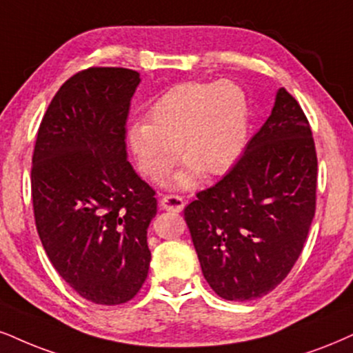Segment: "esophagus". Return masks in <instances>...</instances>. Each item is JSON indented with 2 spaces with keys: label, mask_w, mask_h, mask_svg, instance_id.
I'll return each mask as SVG.
<instances>
[{
  "label": "esophagus",
  "mask_w": 353,
  "mask_h": 353,
  "mask_svg": "<svg viewBox=\"0 0 353 353\" xmlns=\"http://www.w3.org/2000/svg\"><path fill=\"white\" fill-rule=\"evenodd\" d=\"M160 206H162V210H165V211L180 212L181 210H183L185 201H183V198L176 196V194H165V196L160 199Z\"/></svg>",
  "instance_id": "esophagus-1"
}]
</instances>
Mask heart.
Here are the masks:
<instances>
[{
    "label": "heart",
    "instance_id": "obj_1",
    "mask_svg": "<svg viewBox=\"0 0 353 353\" xmlns=\"http://www.w3.org/2000/svg\"><path fill=\"white\" fill-rule=\"evenodd\" d=\"M249 132V104L232 81H185L165 91L149 108L147 123L128 129L137 168L154 183L163 181L178 160H186L175 178L190 188L199 173L223 175L242 155Z\"/></svg>",
    "mask_w": 353,
    "mask_h": 353
}]
</instances>
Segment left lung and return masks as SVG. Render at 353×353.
<instances>
[{"label": "left lung", "mask_w": 353, "mask_h": 353, "mask_svg": "<svg viewBox=\"0 0 353 353\" xmlns=\"http://www.w3.org/2000/svg\"><path fill=\"white\" fill-rule=\"evenodd\" d=\"M316 185L311 125L280 88L237 163L185 208L203 275L216 294L252 301L285 280L310 232Z\"/></svg>", "instance_id": "8db88e82"}]
</instances>
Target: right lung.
Masks as SVG:
<instances>
[{"label": "right lung", "mask_w": 353, "mask_h": 353, "mask_svg": "<svg viewBox=\"0 0 353 353\" xmlns=\"http://www.w3.org/2000/svg\"><path fill=\"white\" fill-rule=\"evenodd\" d=\"M136 70L91 67L60 86L42 117L30 170L36 228L59 275L91 303H128L150 265L155 191L128 162Z\"/></svg>", "instance_id": "obj_1"}]
</instances>
